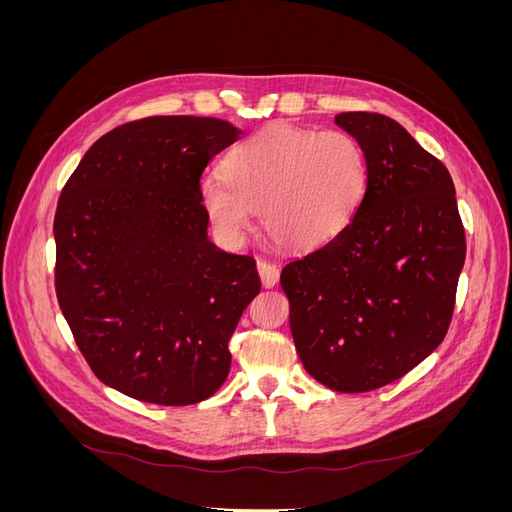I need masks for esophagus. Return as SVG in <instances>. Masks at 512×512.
Listing matches in <instances>:
<instances>
[{
  "mask_svg": "<svg viewBox=\"0 0 512 512\" xmlns=\"http://www.w3.org/2000/svg\"><path fill=\"white\" fill-rule=\"evenodd\" d=\"M258 275H260V282L265 288H273L277 282H280V269H277L273 262L269 260H258Z\"/></svg>",
  "mask_w": 512,
  "mask_h": 512,
  "instance_id": "esophagus-1",
  "label": "esophagus"
}]
</instances>
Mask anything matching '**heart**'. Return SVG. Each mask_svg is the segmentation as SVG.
Segmentation results:
<instances>
[{
  "label": "heart",
  "instance_id": "1",
  "mask_svg": "<svg viewBox=\"0 0 512 512\" xmlns=\"http://www.w3.org/2000/svg\"><path fill=\"white\" fill-rule=\"evenodd\" d=\"M367 188L369 160L359 138L277 123L232 149L224 177L200 183V200L228 241H241L260 211L277 245L307 252L342 235Z\"/></svg>",
  "mask_w": 512,
  "mask_h": 512
}]
</instances>
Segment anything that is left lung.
I'll return each instance as SVG.
<instances>
[{
	"mask_svg": "<svg viewBox=\"0 0 512 512\" xmlns=\"http://www.w3.org/2000/svg\"><path fill=\"white\" fill-rule=\"evenodd\" d=\"M335 123L367 153V196L342 235L288 262L280 284L307 374L339 393H367L442 344L466 230L446 166L404 126L378 113H339Z\"/></svg>",
	"mask_w": 512,
	"mask_h": 512,
	"instance_id": "1",
	"label": "left lung"
}]
</instances>
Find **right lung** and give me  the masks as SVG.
<instances>
[{"label": "right lung", "instance_id": "1", "mask_svg": "<svg viewBox=\"0 0 512 512\" xmlns=\"http://www.w3.org/2000/svg\"><path fill=\"white\" fill-rule=\"evenodd\" d=\"M239 134L213 117L123 123L61 190L57 301L91 371L123 395L190 406L228 376V342L260 277L252 256L209 241L200 175Z\"/></svg>", "mask_w": 512, "mask_h": 512}]
</instances>
